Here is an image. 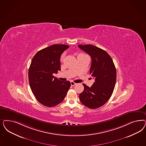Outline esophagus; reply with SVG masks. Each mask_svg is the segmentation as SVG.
I'll return each mask as SVG.
<instances>
[{
    "mask_svg": "<svg viewBox=\"0 0 146 146\" xmlns=\"http://www.w3.org/2000/svg\"><path fill=\"white\" fill-rule=\"evenodd\" d=\"M76 84V83H75V82H71V86H74V85H75Z\"/></svg>",
    "mask_w": 146,
    "mask_h": 146,
    "instance_id": "esophagus-1",
    "label": "esophagus"
}]
</instances>
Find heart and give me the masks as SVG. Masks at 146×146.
<instances>
[{
	"label": "heart",
	"instance_id": "1",
	"mask_svg": "<svg viewBox=\"0 0 146 146\" xmlns=\"http://www.w3.org/2000/svg\"><path fill=\"white\" fill-rule=\"evenodd\" d=\"M63 58H64V55H63V56H62L61 57V60H63Z\"/></svg>",
	"mask_w": 146,
	"mask_h": 146
}]
</instances>
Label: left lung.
Here are the masks:
<instances>
[{
  "label": "left lung",
  "mask_w": 146,
  "mask_h": 146,
  "mask_svg": "<svg viewBox=\"0 0 146 146\" xmlns=\"http://www.w3.org/2000/svg\"><path fill=\"white\" fill-rule=\"evenodd\" d=\"M78 46L91 57L90 74L94 79L91 87L83 84L84 89L80 94V99L89 108H98L106 103L112 94L117 78L116 69L112 58L103 49L92 44Z\"/></svg>",
  "instance_id": "obj_1"
}]
</instances>
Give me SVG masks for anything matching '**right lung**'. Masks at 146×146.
<instances>
[{
	"mask_svg": "<svg viewBox=\"0 0 146 146\" xmlns=\"http://www.w3.org/2000/svg\"><path fill=\"white\" fill-rule=\"evenodd\" d=\"M69 47L53 44L38 51L31 62L28 70L31 89L38 102L47 107L61 103L70 89L69 81L62 82L53 76L61 70L60 57Z\"/></svg>",
	"mask_w": 146,
	"mask_h": 146,
	"instance_id": "obj_1",
	"label": "right lung"
}]
</instances>
